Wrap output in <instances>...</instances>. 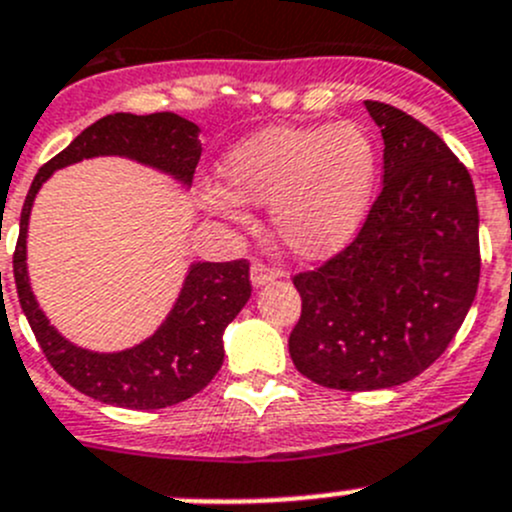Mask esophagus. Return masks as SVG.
I'll use <instances>...</instances> for the list:
<instances>
[{"instance_id":"esophagus-1","label":"esophagus","mask_w":512,"mask_h":512,"mask_svg":"<svg viewBox=\"0 0 512 512\" xmlns=\"http://www.w3.org/2000/svg\"><path fill=\"white\" fill-rule=\"evenodd\" d=\"M277 277H282V270L275 265H265V262H255L250 267V280L255 287L267 285V282H275Z\"/></svg>"}]
</instances>
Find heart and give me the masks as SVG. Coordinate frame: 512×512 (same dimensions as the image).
<instances>
[{
  "label": "heart",
  "mask_w": 512,
  "mask_h": 512,
  "mask_svg": "<svg viewBox=\"0 0 512 512\" xmlns=\"http://www.w3.org/2000/svg\"><path fill=\"white\" fill-rule=\"evenodd\" d=\"M225 185L203 193L213 213L237 218L240 201L272 205V225L294 255L324 257L356 235L374 195L379 151L354 121L270 126L223 160Z\"/></svg>",
  "instance_id": "obj_1"
}]
</instances>
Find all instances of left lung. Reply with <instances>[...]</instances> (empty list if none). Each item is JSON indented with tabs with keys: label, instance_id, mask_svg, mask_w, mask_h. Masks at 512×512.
<instances>
[{
	"label": "left lung",
	"instance_id": "8db88e82",
	"mask_svg": "<svg viewBox=\"0 0 512 512\" xmlns=\"http://www.w3.org/2000/svg\"><path fill=\"white\" fill-rule=\"evenodd\" d=\"M384 136V183L347 247L292 277L302 314L289 356L327 389L411 381L461 329L480 277L471 173L438 133L366 101Z\"/></svg>",
	"mask_w": 512,
	"mask_h": 512
}]
</instances>
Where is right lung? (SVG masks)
<instances>
[{
  "mask_svg": "<svg viewBox=\"0 0 512 512\" xmlns=\"http://www.w3.org/2000/svg\"><path fill=\"white\" fill-rule=\"evenodd\" d=\"M198 126L175 113H113L91 123L36 173L22 208L14 247V282L19 304L36 342L56 374L74 389L123 409H165L180 404L213 381L223 366V332L250 299V262L193 265L183 292L163 327L138 347L94 354L66 342L36 304L27 277V225L34 195L56 168L94 156H128L183 180H193L200 160Z\"/></svg>",
  "mask_w": 512,
  "mask_h": 512,
  "instance_id": "right-lung-1",
  "label": "right lung"
}]
</instances>
